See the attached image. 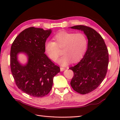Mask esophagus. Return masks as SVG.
Listing matches in <instances>:
<instances>
[{
    "label": "esophagus",
    "mask_w": 120,
    "mask_h": 120,
    "mask_svg": "<svg viewBox=\"0 0 120 120\" xmlns=\"http://www.w3.org/2000/svg\"><path fill=\"white\" fill-rule=\"evenodd\" d=\"M60 70H61V71H64L65 70V68H63V67H61L60 68Z\"/></svg>",
    "instance_id": "esophagus-1"
}]
</instances>
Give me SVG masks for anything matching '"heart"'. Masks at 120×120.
<instances>
[{
  "mask_svg": "<svg viewBox=\"0 0 120 120\" xmlns=\"http://www.w3.org/2000/svg\"><path fill=\"white\" fill-rule=\"evenodd\" d=\"M54 42L47 41L45 43V50L51 60L55 61L61 55L62 49L63 56L58 62L65 66L71 60L73 62L79 61L85 55L88 46L86 35L82 33L61 31L53 38Z\"/></svg>",
  "mask_w": 120,
  "mask_h": 120,
  "instance_id": "heart-1",
  "label": "heart"
}]
</instances>
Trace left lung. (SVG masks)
Here are the masks:
<instances>
[{"label": "left lung", "instance_id": "obj_1", "mask_svg": "<svg viewBox=\"0 0 120 120\" xmlns=\"http://www.w3.org/2000/svg\"><path fill=\"white\" fill-rule=\"evenodd\" d=\"M71 28L83 31L88 40L82 59L69 68L74 72L71 85L77 93L88 94L98 88L105 77L109 63L108 49L103 38L92 28L83 25Z\"/></svg>", "mask_w": 120, "mask_h": 120}]
</instances>
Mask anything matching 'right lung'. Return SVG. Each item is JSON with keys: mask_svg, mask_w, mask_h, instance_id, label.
Masks as SVG:
<instances>
[{"mask_svg": "<svg viewBox=\"0 0 120 120\" xmlns=\"http://www.w3.org/2000/svg\"><path fill=\"white\" fill-rule=\"evenodd\" d=\"M52 30H44L34 27L23 30L13 42L10 52L11 70L17 87L28 95L41 98L50 91L54 76L60 72L44 53L45 43ZM24 53L28 62L22 65L17 55Z\"/></svg>", "mask_w": 120, "mask_h": 120, "instance_id": "add662e5", "label": "right lung"}]
</instances>
